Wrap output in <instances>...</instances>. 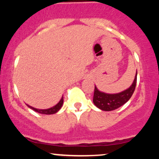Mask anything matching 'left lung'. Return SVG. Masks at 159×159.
<instances>
[{
    "label": "left lung",
    "instance_id": "obj_1",
    "mask_svg": "<svg viewBox=\"0 0 159 159\" xmlns=\"http://www.w3.org/2000/svg\"><path fill=\"white\" fill-rule=\"evenodd\" d=\"M137 75H138V72H136L134 80L130 87L119 93H105L98 90L97 87L95 86L93 99L94 105L102 111H111L117 109L118 107H121L124 104L126 103L132 97L133 93L135 90Z\"/></svg>",
    "mask_w": 159,
    "mask_h": 159
}]
</instances>
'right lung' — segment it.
<instances>
[{"instance_id":"1","label":"right lung","mask_w":159,"mask_h":159,"mask_svg":"<svg viewBox=\"0 0 159 159\" xmlns=\"http://www.w3.org/2000/svg\"><path fill=\"white\" fill-rule=\"evenodd\" d=\"M63 97L62 96L61 99L60 100L59 102L56 105H54V106H53L52 107H50V108H48V109H37V108H35V107H34L30 106V105H27L30 107V108H31L32 110L36 111V112L39 113V114H55V113L57 112V111L61 108L62 105H63Z\"/></svg>"}]
</instances>
